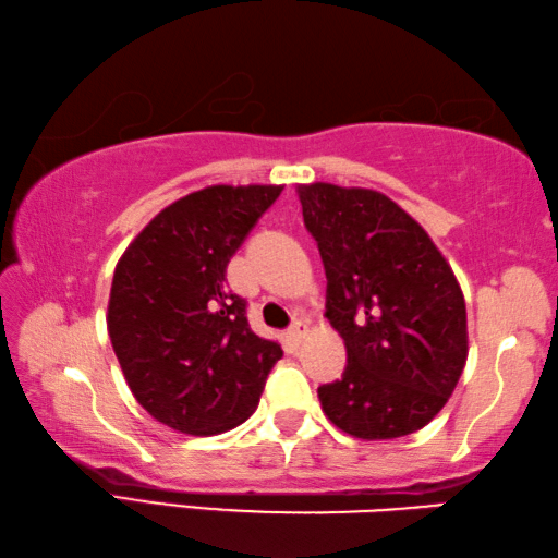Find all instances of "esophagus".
Wrapping results in <instances>:
<instances>
[{"label":"esophagus","mask_w":558,"mask_h":558,"mask_svg":"<svg viewBox=\"0 0 558 558\" xmlns=\"http://www.w3.org/2000/svg\"><path fill=\"white\" fill-rule=\"evenodd\" d=\"M306 333H308V326L304 324V320H294V324H291L287 330L289 340H294V343H301V340L306 338Z\"/></svg>","instance_id":"esophagus-1"}]
</instances>
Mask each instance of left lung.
<instances>
[{
  "instance_id": "left-lung-1",
  "label": "left lung",
  "mask_w": 558,
  "mask_h": 558,
  "mask_svg": "<svg viewBox=\"0 0 558 558\" xmlns=\"http://www.w3.org/2000/svg\"><path fill=\"white\" fill-rule=\"evenodd\" d=\"M326 267V318L345 340L343 377L318 387L326 416L363 441L409 436L441 412L468 357L451 264L385 193L299 185Z\"/></svg>"
}]
</instances>
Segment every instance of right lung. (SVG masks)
<instances>
[{"label": "right lung", "mask_w": 558, "mask_h": 558, "mask_svg": "<svg viewBox=\"0 0 558 558\" xmlns=\"http://www.w3.org/2000/svg\"><path fill=\"white\" fill-rule=\"evenodd\" d=\"M281 185H208L163 208L117 262L107 333L132 395L156 422L213 436L259 404L279 343L250 328L228 264Z\"/></svg>", "instance_id": "1"}]
</instances>
